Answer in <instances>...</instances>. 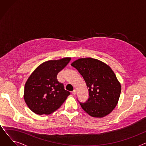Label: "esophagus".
<instances>
[{
	"label": "esophagus",
	"instance_id": "obj_1",
	"mask_svg": "<svg viewBox=\"0 0 146 146\" xmlns=\"http://www.w3.org/2000/svg\"><path fill=\"white\" fill-rule=\"evenodd\" d=\"M76 92H77V91H76V89H74V90L72 92V94H73V95H76Z\"/></svg>",
	"mask_w": 146,
	"mask_h": 146
}]
</instances>
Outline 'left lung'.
<instances>
[{
    "instance_id": "1",
    "label": "left lung",
    "mask_w": 146,
    "mask_h": 146,
    "mask_svg": "<svg viewBox=\"0 0 146 146\" xmlns=\"http://www.w3.org/2000/svg\"><path fill=\"white\" fill-rule=\"evenodd\" d=\"M83 76L89 88V98L80 104L90 116L103 118L115 108L121 91V83L112 68L103 61L86 57L75 60L71 64Z\"/></svg>"
}]
</instances>
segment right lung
I'll use <instances>...</instances> for the list:
<instances>
[{"label":"right lung","mask_w":146,"mask_h":146,"mask_svg":"<svg viewBox=\"0 0 146 146\" xmlns=\"http://www.w3.org/2000/svg\"><path fill=\"white\" fill-rule=\"evenodd\" d=\"M70 57L48 60L38 66L25 83L24 98L28 108L38 115H49L59 108L70 94L57 76Z\"/></svg>","instance_id":"obj_1"}]
</instances>
